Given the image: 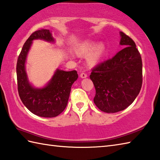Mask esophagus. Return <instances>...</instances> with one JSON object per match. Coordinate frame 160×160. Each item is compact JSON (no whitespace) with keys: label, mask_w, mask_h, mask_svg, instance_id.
Listing matches in <instances>:
<instances>
[{"label":"esophagus","mask_w":160,"mask_h":160,"mask_svg":"<svg viewBox=\"0 0 160 160\" xmlns=\"http://www.w3.org/2000/svg\"><path fill=\"white\" fill-rule=\"evenodd\" d=\"M80 77L82 78H87V74L85 73H80Z\"/></svg>","instance_id":"1"}]
</instances>
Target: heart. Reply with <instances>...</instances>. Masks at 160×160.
<instances>
[{
	"label": "heart",
	"instance_id": "obj_1",
	"mask_svg": "<svg viewBox=\"0 0 160 160\" xmlns=\"http://www.w3.org/2000/svg\"><path fill=\"white\" fill-rule=\"evenodd\" d=\"M95 44L92 42H89L84 43L83 45L80 47V48L78 50V52L81 55H84L89 53L93 49ZM104 45L103 44H99L96 46L92 52L90 53V55L88 57V60L91 64H96L100 60L102 56H103L104 52Z\"/></svg>",
	"mask_w": 160,
	"mask_h": 160
}]
</instances>
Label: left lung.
<instances>
[{"mask_svg": "<svg viewBox=\"0 0 160 160\" xmlns=\"http://www.w3.org/2000/svg\"><path fill=\"white\" fill-rule=\"evenodd\" d=\"M125 47L112 58L92 69L90 78L96 89L94 103L105 113H116L131 104L142 85V61L135 42L120 32Z\"/></svg>", "mask_w": 160, "mask_h": 160, "instance_id": "obj_1", "label": "left lung"}]
</instances>
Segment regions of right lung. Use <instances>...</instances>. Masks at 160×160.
<instances>
[{"mask_svg": "<svg viewBox=\"0 0 160 160\" xmlns=\"http://www.w3.org/2000/svg\"><path fill=\"white\" fill-rule=\"evenodd\" d=\"M34 39L54 41L49 30L45 29L33 32L26 40L16 64L18 94L24 105L33 114L44 118L56 117L66 108L71 86L78 76L76 70L64 71L58 69L45 87L35 89L30 85L27 77L25 62L32 40Z\"/></svg>", "mask_w": 160, "mask_h": 160, "instance_id": "right-lung-1", "label": "right lung"}]
</instances>
